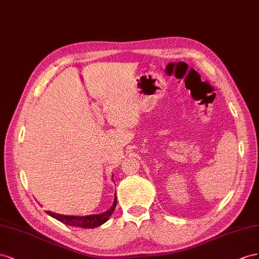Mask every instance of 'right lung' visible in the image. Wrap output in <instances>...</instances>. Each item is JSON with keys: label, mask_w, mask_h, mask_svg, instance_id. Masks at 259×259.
Wrapping results in <instances>:
<instances>
[{"label": "right lung", "mask_w": 259, "mask_h": 259, "mask_svg": "<svg viewBox=\"0 0 259 259\" xmlns=\"http://www.w3.org/2000/svg\"><path fill=\"white\" fill-rule=\"evenodd\" d=\"M116 205H117V197H115L112 208L103 213H99V215H90V216H65V215H58V213L52 212V211H47V212L50 216L54 217L58 221H61V223L67 226L92 229L106 223L108 218L110 217V215L113 213Z\"/></svg>", "instance_id": "add662e5"}]
</instances>
